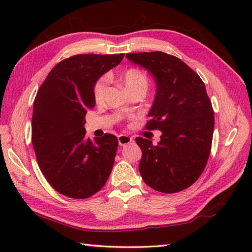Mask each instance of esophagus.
<instances>
[{"label":"esophagus","instance_id":"1","mask_svg":"<svg viewBox=\"0 0 252 252\" xmlns=\"http://www.w3.org/2000/svg\"><path fill=\"white\" fill-rule=\"evenodd\" d=\"M133 141V138L129 135H119L118 136V142H119V145L120 146H125V145H127V144H130L131 142Z\"/></svg>","mask_w":252,"mask_h":252}]
</instances>
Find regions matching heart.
Returning a JSON list of instances; mask_svg holds the SVG:
<instances>
[{
  "label": "heart",
  "instance_id": "obj_1",
  "mask_svg": "<svg viewBox=\"0 0 252 252\" xmlns=\"http://www.w3.org/2000/svg\"><path fill=\"white\" fill-rule=\"evenodd\" d=\"M121 82L125 85L130 94L135 92H146L148 88V78L145 73L137 68H127L121 73ZM107 89V79L99 78L95 82L93 88V96L96 103H101L105 97Z\"/></svg>",
  "mask_w": 252,
  "mask_h": 252
}]
</instances>
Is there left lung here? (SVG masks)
<instances>
[{"label": "left lung", "instance_id": "obj_1", "mask_svg": "<svg viewBox=\"0 0 252 252\" xmlns=\"http://www.w3.org/2000/svg\"><path fill=\"white\" fill-rule=\"evenodd\" d=\"M156 80L157 92L145 129L160 130L157 145L136 137L140 173L155 190L178 192L199 179L211 151L215 116L205 83L180 58L163 52L126 54Z\"/></svg>", "mask_w": 252, "mask_h": 252}]
</instances>
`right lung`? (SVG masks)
<instances>
[{
  "instance_id": "1",
  "label": "right lung",
  "mask_w": 252,
  "mask_h": 252,
  "mask_svg": "<svg viewBox=\"0 0 252 252\" xmlns=\"http://www.w3.org/2000/svg\"><path fill=\"white\" fill-rule=\"evenodd\" d=\"M125 54H79L60 62L37 90L31 141L40 170L60 194L84 199L101 189L114 167L118 138L85 135V115L95 106L93 88Z\"/></svg>"
}]
</instances>
